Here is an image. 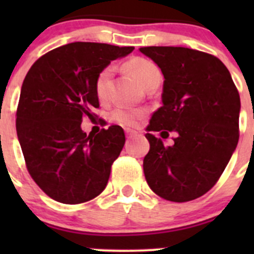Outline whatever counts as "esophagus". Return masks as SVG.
I'll return each mask as SVG.
<instances>
[{
    "label": "esophagus",
    "instance_id": "1",
    "mask_svg": "<svg viewBox=\"0 0 254 254\" xmlns=\"http://www.w3.org/2000/svg\"><path fill=\"white\" fill-rule=\"evenodd\" d=\"M125 132H126V134H127V137L128 138H132V137H134V136H137V131H133V129H131V128H126L125 129Z\"/></svg>",
    "mask_w": 254,
    "mask_h": 254
}]
</instances>
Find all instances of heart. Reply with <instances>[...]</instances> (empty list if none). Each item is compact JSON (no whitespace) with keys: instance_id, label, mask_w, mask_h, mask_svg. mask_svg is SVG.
I'll use <instances>...</instances> for the list:
<instances>
[{"instance_id":"1","label":"heart","mask_w":254,"mask_h":254,"mask_svg":"<svg viewBox=\"0 0 254 254\" xmlns=\"http://www.w3.org/2000/svg\"><path fill=\"white\" fill-rule=\"evenodd\" d=\"M126 68L128 72L136 77L142 87H146L154 82H160L161 72L154 62L145 58H133L129 62H127ZM113 69L112 67H107L98 75L95 80V90L96 95L100 100H105L108 96V85L111 80ZM142 117V112L136 111V109H129V108H117L113 111V118L120 122L121 125L131 126L137 123V121Z\"/></svg>"}]
</instances>
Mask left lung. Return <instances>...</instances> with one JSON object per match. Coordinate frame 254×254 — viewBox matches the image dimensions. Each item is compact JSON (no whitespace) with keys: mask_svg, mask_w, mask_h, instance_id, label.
Segmentation results:
<instances>
[{"mask_svg":"<svg viewBox=\"0 0 254 254\" xmlns=\"http://www.w3.org/2000/svg\"><path fill=\"white\" fill-rule=\"evenodd\" d=\"M138 51L164 76L163 105L147 127L150 150L143 159L149 187L173 201H192L214 187L239 140L241 98L229 69L214 56L185 47H143ZM177 132L175 145L162 133ZM154 131H160L158 139Z\"/></svg>","mask_w":254,"mask_h":254,"instance_id":"left-lung-1","label":"left lung"}]
</instances>
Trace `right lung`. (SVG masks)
I'll return each instance as SVG.
<instances>
[{
	"mask_svg": "<svg viewBox=\"0 0 254 254\" xmlns=\"http://www.w3.org/2000/svg\"><path fill=\"white\" fill-rule=\"evenodd\" d=\"M133 47L75 42L48 52L22 82L16 132L31 178L51 198L86 202L107 187L113 161L126 142L122 127L95 136L81 129L82 117L99 108L95 80Z\"/></svg>",
	"mask_w": 254,
	"mask_h": 254,
	"instance_id": "obj_1",
	"label": "right lung"
}]
</instances>
